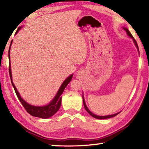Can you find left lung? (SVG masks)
I'll list each match as a JSON object with an SVG mask.
<instances>
[{
    "label": "left lung",
    "mask_w": 149,
    "mask_h": 149,
    "mask_svg": "<svg viewBox=\"0 0 149 149\" xmlns=\"http://www.w3.org/2000/svg\"><path fill=\"white\" fill-rule=\"evenodd\" d=\"M123 29H124V30H125V31L127 32V34L128 36H130V37H131V38H132V39H133V42H134V43H135V46H136V47H137V49H138V51H139V47H138V45H137V42H136L135 39L134 38H133V37L132 36V33H131L130 32L129 30H128L127 28H125V27H123ZM83 102H84V105L85 109L86 110L87 112L88 113H89V114L91 116H93V118H97V119H107V118H110L114 117V116H116L118 115V114H120V112H118V113H116V114H112V115H108V116H100L95 115V114H93V113H92L91 112V111H90L89 109H88V108H87V107L86 106V104H85V100H84V96H83Z\"/></svg>",
    "instance_id": "left-lung-1"
}]
</instances>
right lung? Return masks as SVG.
Masks as SVG:
<instances>
[{
  "instance_id": "add662e5",
  "label": "right lung",
  "mask_w": 149,
  "mask_h": 149,
  "mask_svg": "<svg viewBox=\"0 0 149 149\" xmlns=\"http://www.w3.org/2000/svg\"><path fill=\"white\" fill-rule=\"evenodd\" d=\"M21 29V27H19L18 29L16 32V34L17 32H18L19 30ZM12 41H11L10 46L8 50V58H9V73H10V77L11 82L12 84L13 85V87L15 90V92H16V94L17 95V98L19 100V101L21 102L22 104L23 105L25 109L26 110L27 112L29 113V114H31L33 116L35 117H38V118H43V119H47V118H49L53 116L54 114H56L57 111L59 110L60 107V105H61V101H62V94L64 92V90L68 84L71 81L72 78L73 77V74L70 75L69 77H68L65 81L63 82V84L61 85L58 91L56 93V96L53 99V100L50 102L49 104L46 106H43V107H35V106H32L31 104H28V103L26 102L25 100L22 99L20 96L19 93L17 91V89L15 87L13 81H12V73H11V66H10V47L12 45Z\"/></svg>"
}]
</instances>
